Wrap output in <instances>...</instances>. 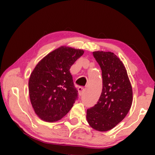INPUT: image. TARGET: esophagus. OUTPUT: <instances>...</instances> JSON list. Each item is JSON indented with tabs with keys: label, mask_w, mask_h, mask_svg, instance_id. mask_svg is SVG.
Masks as SVG:
<instances>
[{
	"label": "esophagus",
	"mask_w": 155,
	"mask_h": 155,
	"mask_svg": "<svg viewBox=\"0 0 155 155\" xmlns=\"http://www.w3.org/2000/svg\"><path fill=\"white\" fill-rule=\"evenodd\" d=\"M78 90L80 95H82L84 92V88L82 87H79L78 88Z\"/></svg>",
	"instance_id": "34e87169"
}]
</instances>
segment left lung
Here are the masks:
<instances>
[{
  "instance_id": "1",
  "label": "left lung",
  "mask_w": 155,
  "mask_h": 155,
  "mask_svg": "<svg viewBox=\"0 0 155 155\" xmlns=\"http://www.w3.org/2000/svg\"><path fill=\"white\" fill-rule=\"evenodd\" d=\"M101 70L102 91L97 104L87 111L90 126L98 131L114 128L126 117L133 101V90L126 70L114 53L94 51Z\"/></svg>"
}]
</instances>
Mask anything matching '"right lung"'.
I'll use <instances>...</instances> for the list:
<instances>
[{"instance_id": "right-lung-1", "label": "right lung", "mask_w": 155, "mask_h": 155, "mask_svg": "<svg viewBox=\"0 0 155 155\" xmlns=\"http://www.w3.org/2000/svg\"><path fill=\"white\" fill-rule=\"evenodd\" d=\"M84 51L61 46L36 65L29 80L32 107L41 119L60 120L71 109L78 98L70 68Z\"/></svg>"}]
</instances>
